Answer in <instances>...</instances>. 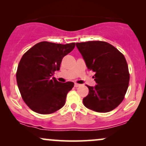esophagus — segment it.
<instances>
[{
	"label": "esophagus",
	"mask_w": 146,
	"mask_h": 146,
	"mask_svg": "<svg viewBox=\"0 0 146 146\" xmlns=\"http://www.w3.org/2000/svg\"><path fill=\"white\" fill-rule=\"evenodd\" d=\"M74 86H75V87H78V86H81V84H78V83H75Z\"/></svg>",
	"instance_id": "obj_1"
}]
</instances>
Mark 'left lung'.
Listing matches in <instances>:
<instances>
[{"label":"left lung","instance_id":"obj_1","mask_svg":"<svg viewBox=\"0 0 146 146\" xmlns=\"http://www.w3.org/2000/svg\"><path fill=\"white\" fill-rule=\"evenodd\" d=\"M87 68L95 72V86H87L88 94L83 99L86 108L107 113L117 108L128 87L130 75L123 55L109 43L88 41L76 43Z\"/></svg>","mask_w":146,"mask_h":146}]
</instances>
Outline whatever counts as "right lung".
Listing matches in <instances>:
<instances>
[{"label": "right lung", "mask_w": 146, "mask_h": 146, "mask_svg": "<svg viewBox=\"0 0 146 146\" xmlns=\"http://www.w3.org/2000/svg\"><path fill=\"white\" fill-rule=\"evenodd\" d=\"M75 45V42L62 44L40 42L22 57L16 73L17 84L25 104L33 111L46 115L64 106L66 95L74 83L60 82L53 75L60 70L62 58Z\"/></svg>", "instance_id": "1"}]
</instances>
